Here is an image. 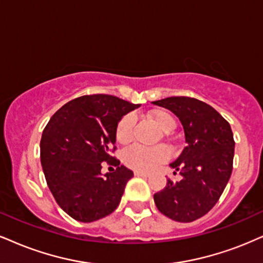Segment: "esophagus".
<instances>
[{"label": "esophagus", "instance_id": "1", "mask_svg": "<svg viewBox=\"0 0 263 263\" xmlns=\"http://www.w3.org/2000/svg\"><path fill=\"white\" fill-rule=\"evenodd\" d=\"M134 174L137 177H148V173H146V172H141V171H134Z\"/></svg>", "mask_w": 263, "mask_h": 263}]
</instances>
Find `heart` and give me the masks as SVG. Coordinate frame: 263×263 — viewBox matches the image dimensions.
<instances>
[{
    "label": "heart",
    "mask_w": 263,
    "mask_h": 263,
    "mask_svg": "<svg viewBox=\"0 0 263 263\" xmlns=\"http://www.w3.org/2000/svg\"><path fill=\"white\" fill-rule=\"evenodd\" d=\"M148 118L163 133H171L176 128L174 117L164 109H158V111L148 113ZM133 129H134V117L132 115L123 116L116 126L117 141L122 145L129 144L133 139ZM170 156L171 152L166 146H133L124 151L123 161L126 166L133 170L148 172L157 167L158 164L166 162Z\"/></svg>",
    "instance_id": "b5f03b06"
}]
</instances>
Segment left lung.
Instances as JSON below:
<instances>
[{"instance_id":"left-lung-1","label":"left lung","mask_w":263,"mask_h":263,"mask_svg":"<svg viewBox=\"0 0 263 263\" xmlns=\"http://www.w3.org/2000/svg\"><path fill=\"white\" fill-rule=\"evenodd\" d=\"M152 103L179 118L186 141L171 163L181 180L168 179L166 187L154 195L155 203L173 221L193 222L216 205L231 178L235 145L231 125L213 107L194 97L173 96Z\"/></svg>"}]
</instances>
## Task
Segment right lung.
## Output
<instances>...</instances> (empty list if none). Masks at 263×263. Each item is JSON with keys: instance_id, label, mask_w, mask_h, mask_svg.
Wrapping results in <instances>:
<instances>
[{"instance_id": "add662e5", "label": "right lung", "mask_w": 263, "mask_h": 263, "mask_svg": "<svg viewBox=\"0 0 263 263\" xmlns=\"http://www.w3.org/2000/svg\"><path fill=\"white\" fill-rule=\"evenodd\" d=\"M134 105L105 93L85 95L61 107L42 132L40 158L46 183L67 215L89 223L111 215L133 172L111 156L116 126ZM116 171L101 174L102 162Z\"/></svg>"}]
</instances>
